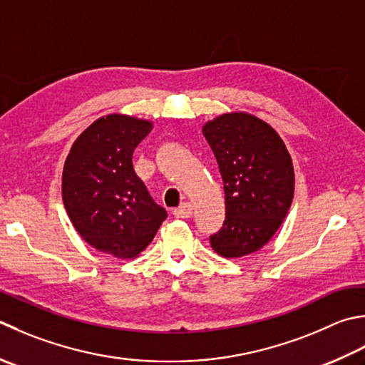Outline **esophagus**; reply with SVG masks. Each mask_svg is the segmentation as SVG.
<instances>
[{"mask_svg": "<svg viewBox=\"0 0 365 365\" xmlns=\"http://www.w3.org/2000/svg\"><path fill=\"white\" fill-rule=\"evenodd\" d=\"M192 215V205L190 202H183L180 207H177L174 210V217L175 218H191Z\"/></svg>", "mask_w": 365, "mask_h": 365, "instance_id": "34e87169", "label": "esophagus"}]
</instances>
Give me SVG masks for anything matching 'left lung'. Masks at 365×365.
<instances>
[{
	"instance_id": "8db88e82",
	"label": "left lung",
	"mask_w": 365,
	"mask_h": 365,
	"mask_svg": "<svg viewBox=\"0 0 365 365\" xmlns=\"http://www.w3.org/2000/svg\"><path fill=\"white\" fill-rule=\"evenodd\" d=\"M225 187L226 220L210 237L227 259L258 252L282 226L294 197V168L272 126L248 112L221 113L202 126Z\"/></svg>"
}]
</instances>
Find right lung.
<instances>
[{"instance_id": "obj_1", "label": "right lung", "mask_w": 365, "mask_h": 365, "mask_svg": "<svg viewBox=\"0 0 365 365\" xmlns=\"http://www.w3.org/2000/svg\"><path fill=\"white\" fill-rule=\"evenodd\" d=\"M152 128L150 120L109 113L78 135L64 161L71 223L88 245L118 259L138 258L168 217L133 168L134 148Z\"/></svg>"}]
</instances>
